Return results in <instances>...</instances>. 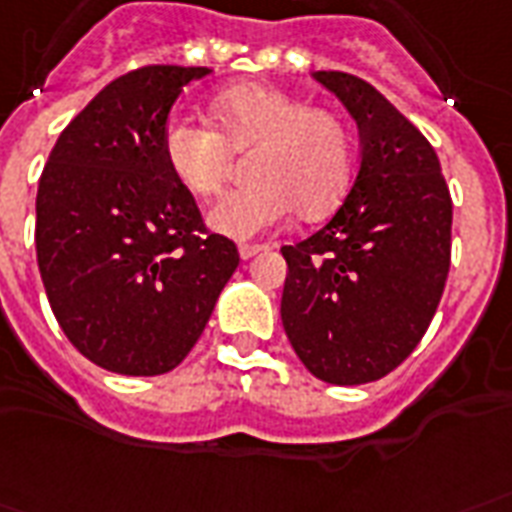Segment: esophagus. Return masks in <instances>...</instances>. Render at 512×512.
I'll use <instances>...</instances> for the list:
<instances>
[{"instance_id":"34e87169","label":"esophagus","mask_w":512,"mask_h":512,"mask_svg":"<svg viewBox=\"0 0 512 512\" xmlns=\"http://www.w3.org/2000/svg\"><path fill=\"white\" fill-rule=\"evenodd\" d=\"M263 249H266L263 244H241L238 246V255H241V260H249V257L260 255Z\"/></svg>"}]
</instances>
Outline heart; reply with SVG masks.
Wrapping results in <instances>:
<instances>
[{
	"label": "heart",
	"mask_w": 512,
	"mask_h": 512,
	"mask_svg": "<svg viewBox=\"0 0 512 512\" xmlns=\"http://www.w3.org/2000/svg\"><path fill=\"white\" fill-rule=\"evenodd\" d=\"M208 113L214 127L173 116L162 130V157L181 187L211 198L225 187L230 154L255 146L246 165L252 184L208 211V225L222 236H260L293 208L301 217H320L350 187L355 143L342 113L306 108L263 83L219 92Z\"/></svg>",
	"instance_id": "b5f03b06"
}]
</instances>
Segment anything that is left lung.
<instances>
[{"label":"left lung","mask_w":512,"mask_h":512,"mask_svg":"<svg viewBox=\"0 0 512 512\" xmlns=\"http://www.w3.org/2000/svg\"><path fill=\"white\" fill-rule=\"evenodd\" d=\"M361 130L355 184L287 260L282 325L317 380L363 385L393 372L437 312L450 268L453 200L437 151L372 83L314 73Z\"/></svg>","instance_id":"obj_1"}]
</instances>
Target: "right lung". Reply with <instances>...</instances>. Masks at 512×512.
<instances>
[{"label": "right lung", "instance_id": "right-lung-1", "mask_svg": "<svg viewBox=\"0 0 512 512\" xmlns=\"http://www.w3.org/2000/svg\"><path fill=\"white\" fill-rule=\"evenodd\" d=\"M208 67L151 64L111 81L56 140L34 246L48 304L89 361L127 377L176 369L238 268L162 157L184 86Z\"/></svg>", "mask_w": 512, "mask_h": 512}]
</instances>
